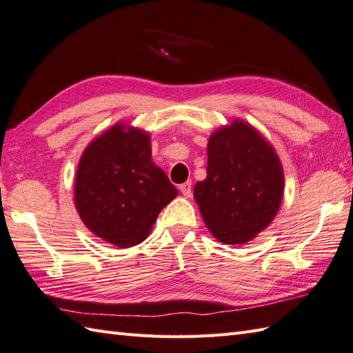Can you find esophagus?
I'll use <instances>...</instances> for the list:
<instances>
[{
    "label": "esophagus",
    "mask_w": 353,
    "mask_h": 353,
    "mask_svg": "<svg viewBox=\"0 0 353 353\" xmlns=\"http://www.w3.org/2000/svg\"><path fill=\"white\" fill-rule=\"evenodd\" d=\"M179 192H181L185 197H190L192 196V183L187 181V183L179 185Z\"/></svg>",
    "instance_id": "1"
}]
</instances>
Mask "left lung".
<instances>
[{
	"instance_id": "obj_1",
	"label": "left lung",
	"mask_w": 353,
	"mask_h": 353,
	"mask_svg": "<svg viewBox=\"0 0 353 353\" xmlns=\"http://www.w3.org/2000/svg\"><path fill=\"white\" fill-rule=\"evenodd\" d=\"M206 178L193 188L206 228L217 241L247 244L280 210L285 174L272 145L243 119L217 128L208 141Z\"/></svg>"
}]
</instances>
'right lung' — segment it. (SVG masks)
I'll list each match as a JSON object with an SVG mask.
<instances>
[{
	"mask_svg": "<svg viewBox=\"0 0 353 353\" xmlns=\"http://www.w3.org/2000/svg\"><path fill=\"white\" fill-rule=\"evenodd\" d=\"M178 190L151 159L150 134L124 123L92 139L77 165L74 205L94 235L118 247L141 244Z\"/></svg>",
	"mask_w": 353,
	"mask_h": 353,
	"instance_id": "right-lung-1",
	"label": "right lung"
}]
</instances>
